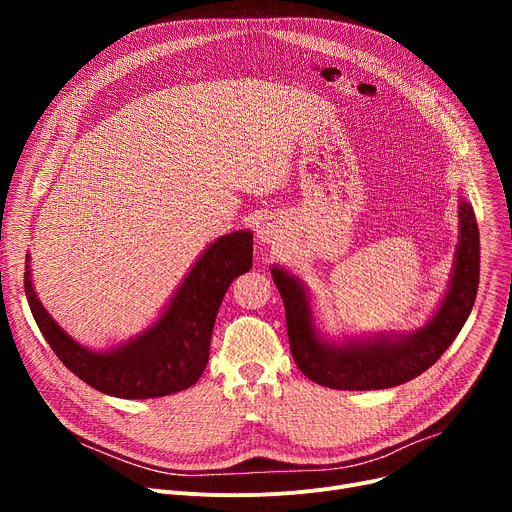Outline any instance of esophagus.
<instances>
[{
    "label": "esophagus",
    "instance_id": "1",
    "mask_svg": "<svg viewBox=\"0 0 512 512\" xmlns=\"http://www.w3.org/2000/svg\"><path fill=\"white\" fill-rule=\"evenodd\" d=\"M280 232H282V226L278 222V218H265L259 228H257V238L259 242H276L280 238Z\"/></svg>",
    "mask_w": 512,
    "mask_h": 512
}]
</instances>
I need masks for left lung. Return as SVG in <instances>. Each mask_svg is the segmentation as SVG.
I'll return each instance as SVG.
<instances>
[{
	"label": "left lung",
	"mask_w": 512,
	"mask_h": 512,
	"mask_svg": "<svg viewBox=\"0 0 512 512\" xmlns=\"http://www.w3.org/2000/svg\"><path fill=\"white\" fill-rule=\"evenodd\" d=\"M272 278L286 309V328L294 363L319 386L334 390H382L405 384L432 367L473 309L479 286V230L473 207L459 201V245L450 284L427 324L407 334L344 338L321 336L305 284L274 265Z\"/></svg>",
	"instance_id": "1"
}]
</instances>
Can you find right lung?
<instances>
[{
    "label": "right lung",
    "mask_w": 512,
    "mask_h": 512,
    "mask_svg": "<svg viewBox=\"0 0 512 512\" xmlns=\"http://www.w3.org/2000/svg\"><path fill=\"white\" fill-rule=\"evenodd\" d=\"M29 261L31 257H26V301L58 359L76 378L103 394L157 398L191 388L201 378L224 294L232 280L253 265V234L238 230L211 242L159 319L110 351H91L58 326L37 297Z\"/></svg>",
    "instance_id": "1"
}]
</instances>
